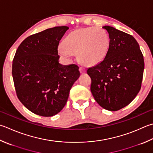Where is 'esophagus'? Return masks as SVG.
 I'll list each match as a JSON object with an SVG mask.
<instances>
[{
	"mask_svg": "<svg viewBox=\"0 0 153 153\" xmlns=\"http://www.w3.org/2000/svg\"><path fill=\"white\" fill-rule=\"evenodd\" d=\"M79 70H80V73H81V74L85 73V72H86L85 68H83V67H80V68H79Z\"/></svg>",
	"mask_w": 153,
	"mask_h": 153,
	"instance_id": "34e87169",
	"label": "esophagus"
}]
</instances>
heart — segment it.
I'll return each mask as SVG.
<instances>
[{
  "instance_id": "b5f03b06",
  "label": "heart",
  "mask_w": 153,
  "mask_h": 153,
  "mask_svg": "<svg viewBox=\"0 0 153 153\" xmlns=\"http://www.w3.org/2000/svg\"><path fill=\"white\" fill-rule=\"evenodd\" d=\"M109 39L100 28L89 27L72 32L65 39L59 53L64 57L77 54L80 62L94 65L105 58L108 51Z\"/></svg>"
}]
</instances>
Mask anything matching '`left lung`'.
Returning a JSON list of instances; mask_svg holds the SVG:
<instances>
[{
    "instance_id": "obj_1",
    "label": "left lung",
    "mask_w": 153,
    "mask_h": 153,
    "mask_svg": "<svg viewBox=\"0 0 153 153\" xmlns=\"http://www.w3.org/2000/svg\"><path fill=\"white\" fill-rule=\"evenodd\" d=\"M109 46L105 58L87 69L91 91L103 108L110 111L127 106L140 90L145 68L143 55L133 36L110 26Z\"/></svg>"
}]
</instances>
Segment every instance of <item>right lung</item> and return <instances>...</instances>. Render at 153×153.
Masks as SVG:
<instances>
[{"label": "right lung", "instance_id": "add662e5", "mask_svg": "<svg viewBox=\"0 0 153 153\" xmlns=\"http://www.w3.org/2000/svg\"><path fill=\"white\" fill-rule=\"evenodd\" d=\"M68 27H55L25 39L16 50L12 74L16 95L33 113L52 117L62 110L79 79L76 65L59 62L58 47Z\"/></svg>", "mask_w": 153, "mask_h": 153}]
</instances>
